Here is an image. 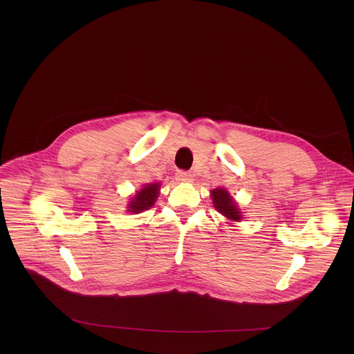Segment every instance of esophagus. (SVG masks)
I'll return each mask as SVG.
<instances>
[{
  "label": "esophagus",
  "mask_w": 354,
  "mask_h": 354,
  "mask_svg": "<svg viewBox=\"0 0 354 354\" xmlns=\"http://www.w3.org/2000/svg\"><path fill=\"white\" fill-rule=\"evenodd\" d=\"M176 176H178V179L182 180V182H192V180H193L192 174H190V172H186V171H179V172L176 174Z\"/></svg>",
  "instance_id": "obj_1"
}]
</instances>
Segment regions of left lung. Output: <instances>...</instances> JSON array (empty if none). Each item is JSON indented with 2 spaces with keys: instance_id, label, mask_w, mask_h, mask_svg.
Returning <instances> with one entry per match:
<instances>
[{
  "instance_id": "obj_1",
  "label": "left lung",
  "mask_w": 354,
  "mask_h": 354,
  "mask_svg": "<svg viewBox=\"0 0 354 354\" xmlns=\"http://www.w3.org/2000/svg\"><path fill=\"white\" fill-rule=\"evenodd\" d=\"M213 203L217 212H220L224 217L235 221H241V212L238 210L236 205L234 203L232 197L225 189H214L212 192Z\"/></svg>"
}]
</instances>
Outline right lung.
I'll return each instance as SVG.
<instances>
[{
  "label": "right lung",
  "instance_id": "1",
  "mask_svg": "<svg viewBox=\"0 0 354 354\" xmlns=\"http://www.w3.org/2000/svg\"><path fill=\"white\" fill-rule=\"evenodd\" d=\"M160 193V183H147L130 201V213H141L156 203Z\"/></svg>",
  "mask_w": 354,
  "mask_h": 354
}]
</instances>
